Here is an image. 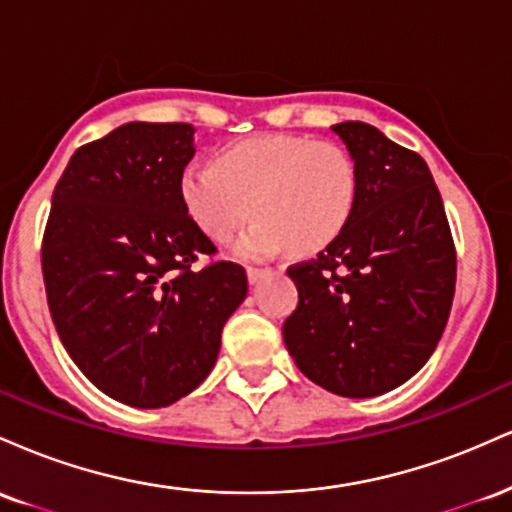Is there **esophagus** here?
<instances>
[{"instance_id": "obj_1", "label": "esophagus", "mask_w": 512, "mask_h": 512, "mask_svg": "<svg viewBox=\"0 0 512 512\" xmlns=\"http://www.w3.org/2000/svg\"><path fill=\"white\" fill-rule=\"evenodd\" d=\"M269 269H260V267H248V281L250 284H260L262 276L267 274Z\"/></svg>"}]
</instances>
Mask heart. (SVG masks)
Segmentation results:
<instances>
[{
	"label": "heart",
	"mask_w": 512,
	"mask_h": 512,
	"mask_svg": "<svg viewBox=\"0 0 512 512\" xmlns=\"http://www.w3.org/2000/svg\"><path fill=\"white\" fill-rule=\"evenodd\" d=\"M187 214L204 236L226 243L255 214L236 250L269 257L310 255L330 245L354 214L358 170L342 146L262 134L228 146L219 161H195L180 180Z\"/></svg>",
	"instance_id": "b5f03b06"
}]
</instances>
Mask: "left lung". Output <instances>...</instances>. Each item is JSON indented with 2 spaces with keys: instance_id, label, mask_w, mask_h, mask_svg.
<instances>
[{
  "instance_id": "obj_1",
  "label": "left lung",
  "mask_w": 512,
  "mask_h": 512,
  "mask_svg": "<svg viewBox=\"0 0 512 512\" xmlns=\"http://www.w3.org/2000/svg\"><path fill=\"white\" fill-rule=\"evenodd\" d=\"M332 132L356 163V207L317 260L289 269L298 308L284 342L315 385L378 397L436 351L455 296V245L424 158L366 122Z\"/></svg>"
}]
</instances>
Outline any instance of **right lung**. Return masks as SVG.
I'll return each mask as SVG.
<instances>
[{"label": "right lung", "mask_w": 512, "mask_h": 512, "mask_svg": "<svg viewBox=\"0 0 512 512\" xmlns=\"http://www.w3.org/2000/svg\"><path fill=\"white\" fill-rule=\"evenodd\" d=\"M192 156V125L127 122L76 149L52 192V322L81 373L129 407H168L202 385L248 296L240 264L192 269L216 252L180 197Z\"/></svg>", "instance_id": "1"}]
</instances>
